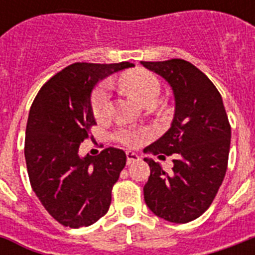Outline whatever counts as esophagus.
<instances>
[{
	"mask_svg": "<svg viewBox=\"0 0 255 255\" xmlns=\"http://www.w3.org/2000/svg\"><path fill=\"white\" fill-rule=\"evenodd\" d=\"M139 155H136L135 152H127V164L136 163V161H139Z\"/></svg>",
	"mask_w": 255,
	"mask_h": 255,
	"instance_id": "1",
	"label": "esophagus"
}]
</instances>
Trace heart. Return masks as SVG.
<instances>
[{
    "label": "heart",
    "mask_w": 255,
    "mask_h": 255,
    "mask_svg": "<svg viewBox=\"0 0 255 255\" xmlns=\"http://www.w3.org/2000/svg\"><path fill=\"white\" fill-rule=\"evenodd\" d=\"M120 83L132 96H135L136 99L145 106L155 103L160 92L159 79L145 70H136L124 74L120 79ZM108 106H110V85L102 83L94 90L91 95L92 114L96 119L102 120L107 115ZM145 136L147 132L139 129H122L118 132V139L120 140V143L131 148L139 147Z\"/></svg>",
    "instance_id": "heart-1"
}]
</instances>
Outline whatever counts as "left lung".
Returning <instances> with one entry per match:
<instances>
[{"label":"left lung","mask_w":255,"mask_h":255,"mask_svg":"<svg viewBox=\"0 0 255 255\" xmlns=\"http://www.w3.org/2000/svg\"><path fill=\"white\" fill-rule=\"evenodd\" d=\"M141 65L163 77L174 95L170 128L147 151L176 153L169 173L144 159L151 168L144 200L157 217L186 224L209 208L224 181L232 137L229 120L221 94L196 66L184 59Z\"/></svg>","instance_id":"obj_1"}]
</instances>
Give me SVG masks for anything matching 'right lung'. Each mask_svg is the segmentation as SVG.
<instances>
[{"label": "right lung", "mask_w": 255, "mask_h": 255, "mask_svg": "<svg viewBox=\"0 0 255 255\" xmlns=\"http://www.w3.org/2000/svg\"><path fill=\"white\" fill-rule=\"evenodd\" d=\"M78 62L42 86L29 112L25 159L34 193L54 220L78 229L90 226L108 212L112 186L126 165L119 148L98 156H79V145L91 136L95 118L91 92L98 82L132 67Z\"/></svg>", "instance_id": "obj_1"}]
</instances>
